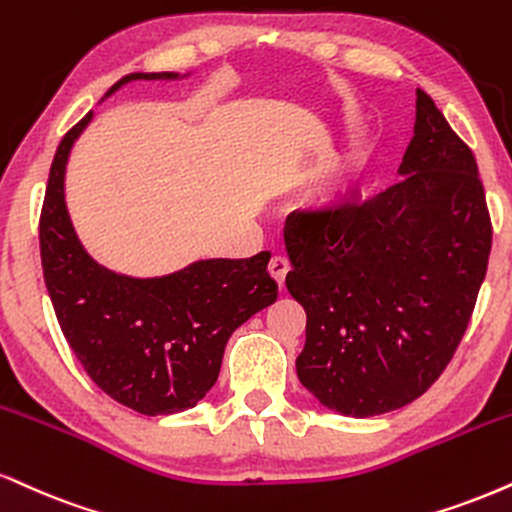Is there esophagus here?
<instances>
[{
  "label": "esophagus",
  "instance_id": "1",
  "mask_svg": "<svg viewBox=\"0 0 512 512\" xmlns=\"http://www.w3.org/2000/svg\"><path fill=\"white\" fill-rule=\"evenodd\" d=\"M269 274H272V279L279 283V286H283V279H286L288 269H291V262L286 260L283 255H274L272 260H269Z\"/></svg>",
  "mask_w": 512,
  "mask_h": 512
}]
</instances>
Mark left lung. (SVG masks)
Instances as JSON below:
<instances>
[{
	"mask_svg": "<svg viewBox=\"0 0 512 512\" xmlns=\"http://www.w3.org/2000/svg\"><path fill=\"white\" fill-rule=\"evenodd\" d=\"M398 174L369 200L295 209L283 226L286 288L307 315L298 379L348 417L403 408L441 377L489 264L477 162L420 88Z\"/></svg>",
	"mask_w": 512,
	"mask_h": 512,
	"instance_id": "left-lung-1",
	"label": "left lung"
}]
</instances>
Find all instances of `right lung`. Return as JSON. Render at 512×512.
I'll list each match as a JSON object with an SVG mask.
<instances>
[{
  "instance_id": "add662e5",
  "label": "right lung",
  "mask_w": 512,
  "mask_h": 512,
  "mask_svg": "<svg viewBox=\"0 0 512 512\" xmlns=\"http://www.w3.org/2000/svg\"><path fill=\"white\" fill-rule=\"evenodd\" d=\"M188 76V73H186ZM174 71L128 73L131 80H176ZM92 112L61 138L40 214V255L59 326L88 377L140 415H171L197 405L219 377L233 331L276 300L269 252L248 260H197L174 274L135 279L88 255L66 209L71 147Z\"/></svg>"
}]
</instances>
